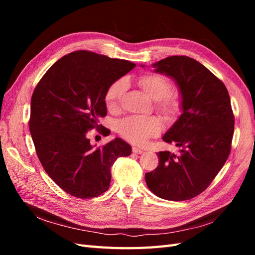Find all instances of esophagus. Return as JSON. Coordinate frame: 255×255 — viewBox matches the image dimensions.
Segmentation results:
<instances>
[{
	"label": "esophagus",
	"instance_id": "obj_1",
	"mask_svg": "<svg viewBox=\"0 0 255 255\" xmlns=\"http://www.w3.org/2000/svg\"><path fill=\"white\" fill-rule=\"evenodd\" d=\"M132 151H133V153H135V154H141V153L143 152V150H142V149L136 148V146H133V148H132Z\"/></svg>",
	"mask_w": 255,
	"mask_h": 255
}]
</instances>
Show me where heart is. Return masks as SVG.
<instances>
[{
    "mask_svg": "<svg viewBox=\"0 0 255 255\" xmlns=\"http://www.w3.org/2000/svg\"><path fill=\"white\" fill-rule=\"evenodd\" d=\"M141 89L156 101V109L167 119H174L182 111V103L177 96L171 94V84L165 76L157 73H145L138 79ZM127 89L125 80H117L107 87L104 101L107 109L116 111ZM161 130V122L155 116H130L118 123V133L129 142L143 144Z\"/></svg>",
    "mask_w": 255,
    "mask_h": 255,
    "instance_id": "heart-1",
    "label": "heart"
}]
</instances>
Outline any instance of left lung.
I'll list each match as a JSON object with an SVG mask.
<instances>
[{
	"mask_svg": "<svg viewBox=\"0 0 255 255\" xmlns=\"http://www.w3.org/2000/svg\"><path fill=\"white\" fill-rule=\"evenodd\" d=\"M153 67L180 88L183 113L163 140L181 150L158 152L159 164L145 173V183L161 199L184 201L203 192L226 164L234 115L225 84L196 59L169 56Z\"/></svg>",
	"mask_w": 255,
	"mask_h": 255,
	"instance_id": "left-lung-1",
	"label": "left lung"
}]
</instances>
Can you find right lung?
Here are the masks:
<instances>
[{"mask_svg": "<svg viewBox=\"0 0 255 255\" xmlns=\"http://www.w3.org/2000/svg\"><path fill=\"white\" fill-rule=\"evenodd\" d=\"M135 66L125 59L75 51L58 59L37 84L29 132L45 172L67 194L81 199L102 195L110 187L116 159L132 152L120 138L94 148L86 135L107 114V87Z\"/></svg>", "mask_w": 255, "mask_h": 255, "instance_id": "obj_1", "label": "right lung"}]
</instances>
